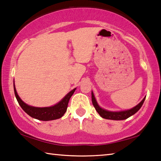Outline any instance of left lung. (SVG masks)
<instances>
[{
  "label": "left lung",
  "instance_id": "8db88e82",
  "mask_svg": "<svg viewBox=\"0 0 161 161\" xmlns=\"http://www.w3.org/2000/svg\"><path fill=\"white\" fill-rule=\"evenodd\" d=\"M146 99V97L143 98L139 104H138L136 106H135L131 109H128V110L125 111H120V112H111L106 110L105 109H103L102 108L98 105V104L96 101V99L94 96L93 92L92 91V105H93L94 108L96 109L97 113L99 114L101 117L104 119H112V120H124L129 118V117L132 116V115L134 114L135 113L139 110L140 108H142L143 105V103H144V100Z\"/></svg>",
  "mask_w": 161,
  "mask_h": 161
}]
</instances>
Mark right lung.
<instances>
[{
    "mask_svg": "<svg viewBox=\"0 0 161 161\" xmlns=\"http://www.w3.org/2000/svg\"><path fill=\"white\" fill-rule=\"evenodd\" d=\"M75 89L76 88H74L71 91H70L60 102L56 104L55 105L48 107V108H35V107L27 105L20 99V97L17 93L15 83H14V92H15V95L19 106L30 117L42 121L54 120L63 117L65 112H66L70 98L74 93Z\"/></svg>",
    "mask_w": 161,
    "mask_h": 161,
    "instance_id": "1",
    "label": "right lung"
}]
</instances>
